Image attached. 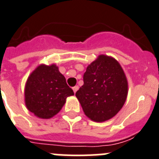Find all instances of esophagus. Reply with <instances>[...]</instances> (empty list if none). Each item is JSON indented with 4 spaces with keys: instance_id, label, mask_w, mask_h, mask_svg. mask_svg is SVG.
<instances>
[{
    "instance_id": "34e87169",
    "label": "esophagus",
    "mask_w": 159,
    "mask_h": 159,
    "mask_svg": "<svg viewBox=\"0 0 159 159\" xmlns=\"http://www.w3.org/2000/svg\"><path fill=\"white\" fill-rule=\"evenodd\" d=\"M73 91H74V93H76V92L78 91V89H79V87L78 86V85H76V86H75V87H73Z\"/></svg>"
}]
</instances>
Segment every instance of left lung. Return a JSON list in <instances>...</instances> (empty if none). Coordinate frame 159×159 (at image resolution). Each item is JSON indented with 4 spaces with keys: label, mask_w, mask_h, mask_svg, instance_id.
<instances>
[{
    "label": "left lung",
    "mask_w": 159,
    "mask_h": 159,
    "mask_svg": "<svg viewBox=\"0 0 159 159\" xmlns=\"http://www.w3.org/2000/svg\"><path fill=\"white\" fill-rule=\"evenodd\" d=\"M84 84L75 96L84 115L96 122L115 117L125 103L128 80L118 60L112 56L99 55L86 68Z\"/></svg>",
    "instance_id": "1"
}]
</instances>
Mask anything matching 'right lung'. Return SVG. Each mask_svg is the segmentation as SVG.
<instances>
[{"mask_svg":"<svg viewBox=\"0 0 159 159\" xmlns=\"http://www.w3.org/2000/svg\"><path fill=\"white\" fill-rule=\"evenodd\" d=\"M75 93L56 64L42 63L31 72L25 84L26 108L38 118L49 119L59 113L68 96Z\"/></svg>","mask_w":159,"mask_h":159,"instance_id":"obj_1","label":"right lung"}]
</instances>
